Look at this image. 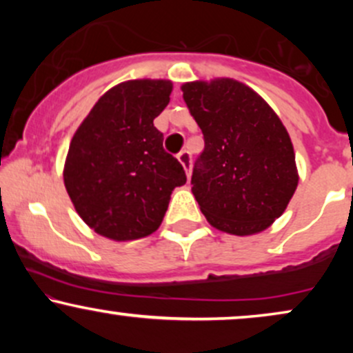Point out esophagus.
Instances as JSON below:
<instances>
[{"instance_id":"esophagus-1","label":"esophagus","mask_w":353,"mask_h":353,"mask_svg":"<svg viewBox=\"0 0 353 353\" xmlns=\"http://www.w3.org/2000/svg\"><path fill=\"white\" fill-rule=\"evenodd\" d=\"M177 159H179L182 168L188 172V177H190V168H192V157H190V154L188 151H181L177 154Z\"/></svg>"}]
</instances>
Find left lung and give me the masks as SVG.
I'll return each mask as SVG.
<instances>
[{"mask_svg":"<svg viewBox=\"0 0 353 353\" xmlns=\"http://www.w3.org/2000/svg\"><path fill=\"white\" fill-rule=\"evenodd\" d=\"M182 98L204 136L192 194L210 225L250 236L282 216L297 189L287 129L257 92L239 81H196Z\"/></svg>","mask_w":353,"mask_h":353,"instance_id":"1","label":"left lung"}]
</instances>
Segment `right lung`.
Masks as SVG:
<instances>
[{
  "instance_id": "1",
  "label": "right lung",
  "mask_w": 353,
  "mask_h": 353,
  "mask_svg": "<svg viewBox=\"0 0 353 353\" xmlns=\"http://www.w3.org/2000/svg\"><path fill=\"white\" fill-rule=\"evenodd\" d=\"M171 81L134 79L101 96L72 136L64 185L76 212L101 236L132 241L163 222L182 164L164 151L154 119L169 104Z\"/></svg>"
}]
</instances>
